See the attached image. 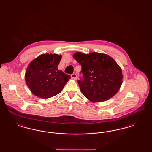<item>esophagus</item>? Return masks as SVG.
Segmentation results:
<instances>
[{
    "label": "esophagus",
    "instance_id": "1",
    "mask_svg": "<svg viewBox=\"0 0 152 152\" xmlns=\"http://www.w3.org/2000/svg\"><path fill=\"white\" fill-rule=\"evenodd\" d=\"M71 77L73 79H77V75L76 74V73H73L71 75Z\"/></svg>",
    "mask_w": 152,
    "mask_h": 152
}]
</instances>
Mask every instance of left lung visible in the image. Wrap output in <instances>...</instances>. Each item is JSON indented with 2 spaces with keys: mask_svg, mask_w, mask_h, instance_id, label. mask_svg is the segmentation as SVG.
I'll list each match as a JSON object with an SVG mask.
<instances>
[{
  "mask_svg": "<svg viewBox=\"0 0 152 152\" xmlns=\"http://www.w3.org/2000/svg\"><path fill=\"white\" fill-rule=\"evenodd\" d=\"M73 58L81 65L83 77L77 81L81 91L93 102L105 101L119 90L122 71L113 58L105 54L76 52Z\"/></svg>",
  "mask_w": 152,
  "mask_h": 152,
  "instance_id": "8db88e82",
  "label": "left lung"
}]
</instances>
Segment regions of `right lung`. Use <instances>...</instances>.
<instances>
[{
  "mask_svg": "<svg viewBox=\"0 0 152 152\" xmlns=\"http://www.w3.org/2000/svg\"><path fill=\"white\" fill-rule=\"evenodd\" d=\"M61 58V55L58 54H43L29 64L25 79L33 94L47 99L62 91L71 76L58 69Z\"/></svg>",
  "mask_w": 152,
  "mask_h": 152,
  "instance_id": "obj_1",
  "label": "right lung"
}]
</instances>
